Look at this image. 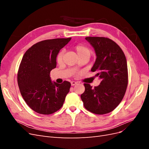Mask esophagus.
Segmentation results:
<instances>
[{
	"instance_id": "obj_1",
	"label": "esophagus",
	"mask_w": 149,
	"mask_h": 149,
	"mask_svg": "<svg viewBox=\"0 0 149 149\" xmlns=\"http://www.w3.org/2000/svg\"><path fill=\"white\" fill-rule=\"evenodd\" d=\"M76 84H77V82H75V81H71V86H74V85H76Z\"/></svg>"
}]
</instances>
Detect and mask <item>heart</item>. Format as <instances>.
Masks as SVG:
<instances>
[{
    "label": "heart",
    "instance_id": "b5f03b06",
    "mask_svg": "<svg viewBox=\"0 0 149 149\" xmlns=\"http://www.w3.org/2000/svg\"><path fill=\"white\" fill-rule=\"evenodd\" d=\"M74 49L79 57L82 56H86V55L90 56V55H91V51H90V49L84 45L78 44L74 47ZM64 53H65L64 50H61L60 51L59 53H58L56 60L58 63H60L62 62Z\"/></svg>",
    "mask_w": 149,
    "mask_h": 149
}]
</instances>
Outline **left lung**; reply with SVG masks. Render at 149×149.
<instances>
[{"label": "left lung", "mask_w": 149, "mask_h": 149, "mask_svg": "<svg viewBox=\"0 0 149 149\" xmlns=\"http://www.w3.org/2000/svg\"><path fill=\"white\" fill-rule=\"evenodd\" d=\"M96 53V59L91 71H96L101 81L93 88L84 83L85 91L81 95L84 107L96 114L113 111L123 100L128 84L127 60L118 44L105 37L85 38Z\"/></svg>", "instance_id": "obj_1"}]
</instances>
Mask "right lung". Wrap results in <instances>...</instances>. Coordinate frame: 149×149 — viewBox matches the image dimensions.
Returning <instances> with one entry per match:
<instances>
[{"label": "right lung", "instance_id": "add662e5", "mask_svg": "<svg viewBox=\"0 0 149 149\" xmlns=\"http://www.w3.org/2000/svg\"><path fill=\"white\" fill-rule=\"evenodd\" d=\"M71 38L39 42L31 47L22 58L17 75L22 96L31 109L51 114L63 104L71 83L52 81L50 71L56 66V56Z\"/></svg>", "mask_w": 149, "mask_h": 149}]
</instances>
